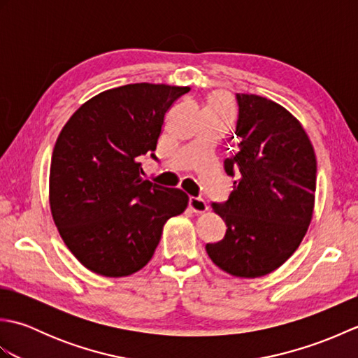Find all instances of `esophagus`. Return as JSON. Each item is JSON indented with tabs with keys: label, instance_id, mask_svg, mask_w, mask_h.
Returning <instances> with one entry per match:
<instances>
[{
	"label": "esophagus",
	"instance_id": "1",
	"mask_svg": "<svg viewBox=\"0 0 358 358\" xmlns=\"http://www.w3.org/2000/svg\"><path fill=\"white\" fill-rule=\"evenodd\" d=\"M189 208H191V210L195 212V214H203V212H206L209 209L206 201L203 199H199V196H191V199H189Z\"/></svg>",
	"mask_w": 358,
	"mask_h": 358
}]
</instances>
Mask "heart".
<instances>
[{"label":"heart","instance_id":"1","mask_svg":"<svg viewBox=\"0 0 358 358\" xmlns=\"http://www.w3.org/2000/svg\"><path fill=\"white\" fill-rule=\"evenodd\" d=\"M232 115L231 98L223 92H214L206 101V117H227Z\"/></svg>","mask_w":358,"mask_h":358}]
</instances>
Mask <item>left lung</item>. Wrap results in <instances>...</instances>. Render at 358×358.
Masks as SVG:
<instances>
[{
	"instance_id": "1",
	"label": "left lung",
	"mask_w": 358,
	"mask_h": 358,
	"mask_svg": "<svg viewBox=\"0 0 358 358\" xmlns=\"http://www.w3.org/2000/svg\"><path fill=\"white\" fill-rule=\"evenodd\" d=\"M234 155L224 171L234 191L212 203L226 223L222 241L206 252L220 269L257 278L278 269L308 232L314 214L317 159L301 123L283 106L260 95L237 94Z\"/></svg>"
}]
</instances>
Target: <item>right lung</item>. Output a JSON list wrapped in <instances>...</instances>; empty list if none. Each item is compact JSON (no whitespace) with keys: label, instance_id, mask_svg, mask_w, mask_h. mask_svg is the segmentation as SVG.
Here are the masks:
<instances>
[{"label":"right lung","instance_id":"1","mask_svg":"<svg viewBox=\"0 0 358 358\" xmlns=\"http://www.w3.org/2000/svg\"><path fill=\"white\" fill-rule=\"evenodd\" d=\"M191 87L135 83L104 90L75 110L53 148L49 203L75 258L98 275L127 277L149 263L164 223L189 196L141 178L164 117Z\"/></svg>","mask_w":358,"mask_h":358}]
</instances>
